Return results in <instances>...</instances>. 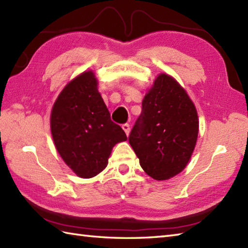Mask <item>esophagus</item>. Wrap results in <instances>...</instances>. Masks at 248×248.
I'll return each instance as SVG.
<instances>
[{
    "mask_svg": "<svg viewBox=\"0 0 248 248\" xmlns=\"http://www.w3.org/2000/svg\"><path fill=\"white\" fill-rule=\"evenodd\" d=\"M121 127H123L125 134L129 135V132H130V125H129V124H124L123 125H121Z\"/></svg>",
    "mask_w": 248,
    "mask_h": 248,
    "instance_id": "1",
    "label": "esophagus"
}]
</instances>
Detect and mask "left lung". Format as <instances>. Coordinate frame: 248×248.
<instances>
[{
  "mask_svg": "<svg viewBox=\"0 0 248 248\" xmlns=\"http://www.w3.org/2000/svg\"><path fill=\"white\" fill-rule=\"evenodd\" d=\"M197 110L175 78L161 73L145 94L129 143L147 175L167 180L184 170L196 145Z\"/></svg>",
  "mask_w": 248,
  "mask_h": 248,
  "instance_id": "8db88e82",
  "label": "left lung"
}]
</instances>
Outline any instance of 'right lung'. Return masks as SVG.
<instances>
[{"mask_svg":"<svg viewBox=\"0 0 248 248\" xmlns=\"http://www.w3.org/2000/svg\"><path fill=\"white\" fill-rule=\"evenodd\" d=\"M93 71H85L62 89L52 108L51 133L62 159L81 178H92L108 165L113 147L127 140L110 115Z\"/></svg>","mask_w":248,"mask_h":248,"instance_id":"right-lung-1","label":"right lung"}]
</instances>
